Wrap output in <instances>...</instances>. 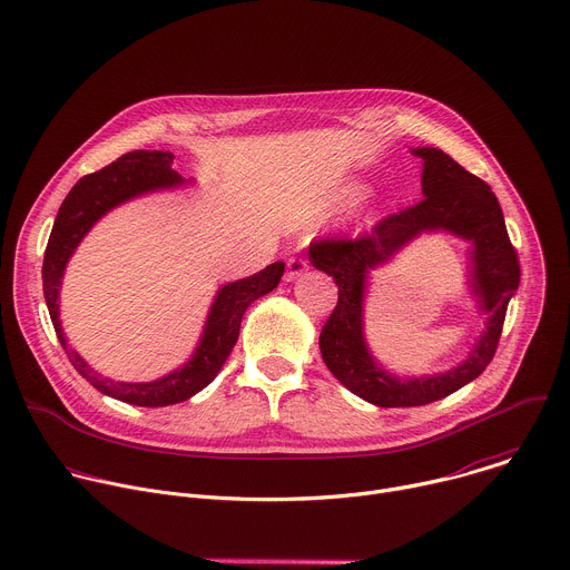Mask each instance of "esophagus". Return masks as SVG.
<instances>
[{"mask_svg": "<svg viewBox=\"0 0 570 570\" xmlns=\"http://www.w3.org/2000/svg\"><path fill=\"white\" fill-rule=\"evenodd\" d=\"M306 271H308V264H306L304 257H299V255H297V257H291L288 264H286V282L299 279Z\"/></svg>", "mask_w": 570, "mask_h": 570, "instance_id": "esophagus-1", "label": "esophagus"}]
</instances>
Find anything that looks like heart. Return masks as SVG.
<instances>
[{"label":"heart","instance_id":"obj_1","mask_svg":"<svg viewBox=\"0 0 570 570\" xmlns=\"http://www.w3.org/2000/svg\"><path fill=\"white\" fill-rule=\"evenodd\" d=\"M356 191H358V189H352V194H356Z\"/></svg>","mask_w":570,"mask_h":570}]
</instances>
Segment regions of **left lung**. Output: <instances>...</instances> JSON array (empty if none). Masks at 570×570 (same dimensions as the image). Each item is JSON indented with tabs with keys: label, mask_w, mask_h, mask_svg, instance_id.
I'll use <instances>...</instances> for the list:
<instances>
[{
	"label": "left lung",
	"mask_w": 570,
	"mask_h": 570,
	"mask_svg": "<svg viewBox=\"0 0 570 570\" xmlns=\"http://www.w3.org/2000/svg\"><path fill=\"white\" fill-rule=\"evenodd\" d=\"M411 153L424 161L422 203L383 218L361 238H322L308 246L311 266L334 277L338 286V304L320 334L322 361L350 392L381 409L424 405L480 376L497 354L508 304L521 279L503 209L490 185L464 171L440 148L422 146ZM431 230H449L472 243L468 283L479 312L488 320L470 356L455 368L424 377H399L387 373L368 352L362 315L364 295L372 269Z\"/></svg>",
	"instance_id": "8db88e82"
}]
</instances>
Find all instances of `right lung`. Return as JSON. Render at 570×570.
<instances>
[{"label": "right lung", "instance_id": "obj_1", "mask_svg": "<svg viewBox=\"0 0 570 570\" xmlns=\"http://www.w3.org/2000/svg\"><path fill=\"white\" fill-rule=\"evenodd\" d=\"M174 157L176 155L169 150H132L121 155L106 169L80 178L58 209L42 264V288L47 308L53 322L56 336L69 356V363L99 392L132 405H144V409H161V405L180 403L200 392L203 387H207L216 379L232 347L238 341L243 313L248 311V306L255 299L277 288L284 275V262H275L250 277L223 284L216 291V297L209 306L200 341L191 358L183 367L155 381L130 383L104 379L86 363L83 356L76 354L73 350H67L58 304L67 262L76 253L78 243L95 227V223L101 220L115 207L146 194L189 185L191 180H185L178 171L171 169Z\"/></svg>", "mask_w": 570, "mask_h": 570}]
</instances>
